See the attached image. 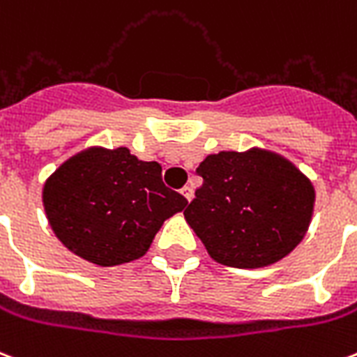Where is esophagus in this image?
<instances>
[{
    "label": "esophagus",
    "mask_w": 357,
    "mask_h": 357,
    "mask_svg": "<svg viewBox=\"0 0 357 357\" xmlns=\"http://www.w3.org/2000/svg\"><path fill=\"white\" fill-rule=\"evenodd\" d=\"M181 195H183V197L190 202V200L195 198V190H192V187H190V185H185L183 189H181Z\"/></svg>",
    "instance_id": "34e87169"
}]
</instances>
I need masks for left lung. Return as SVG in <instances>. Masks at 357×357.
Listing matches in <instances>:
<instances>
[{
	"label": "left lung",
	"mask_w": 357,
	"mask_h": 357,
	"mask_svg": "<svg viewBox=\"0 0 357 357\" xmlns=\"http://www.w3.org/2000/svg\"><path fill=\"white\" fill-rule=\"evenodd\" d=\"M204 179L183 215L209 257L239 269L264 268L296 249L311 225L314 187L284 157L266 149L208 155Z\"/></svg>",
	"instance_id": "obj_1"
}]
</instances>
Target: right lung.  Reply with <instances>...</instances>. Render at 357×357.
<instances>
[{
    "label": "right lung",
    "instance_id": "add662e5",
    "mask_svg": "<svg viewBox=\"0 0 357 357\" xmlns=\"http://www.w3.org/2000/svg\"><path fill=\"white\" fill-rule=\"evenodd\" d=\"M160 172L159 162L138 160L127 148L84 149L46 179L43 204L52 230L97 266L144 257L162 222L187 206Z\"/></svg>",
    "mask_w": 357,
    "mask_h": 357
}]
</instances>
